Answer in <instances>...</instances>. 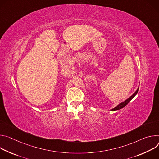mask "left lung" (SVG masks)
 <instances>
[{
    "instance_id": "1",
    "label": "left lung",
    "mask_w": 159,
    "mask_h": 159,
    "mask_svg": "<svg viewBox=\"0 0 159 159\" xmlns=\"http://www.w3.org/2000/svg\"><path fill=\"white\" fill-rule=\"evenodd\" d=\"M138 89H139V88H138V89L136 90V91L130 97H129L127 100H126L125 101H124V102H121L120 103H119L118 105H117V106L115 107V108H114V109H112V111H117V110H119V109H121L122 108H123V107H125L126 105L134 97V96L137 94V93H138Z\"/></svg>"
}]
</instances>
